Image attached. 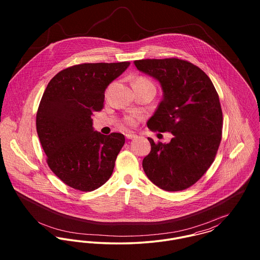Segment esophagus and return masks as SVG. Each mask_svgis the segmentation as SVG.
Segmentation results:
<instances>
[{
    "instance_id": "1",
    "label": "esophagus",
    "mask_w": 260,
    "mask_h": 260,
    "mask_svg": "<svg viewBox=\"0 0 260 260\" xmlns=\"http://www.w3.org/2000/svg\"><path fill=\"white\" fill-rule=\"evenodd\" d=\"M125 136H126L127 139H135L137 137V135L133 134V133H127Z\"/></svg>"
}]
</instances>
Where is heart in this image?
Here are the masks:
<instances>
[{"label": "heart", "mask_w": 260, "mask_h": 260, "mask_svg": "<svg viewBox=\"0 0 260 260\" xmlns=\"http://www.w3.org/2000/svg\"><path fill=\"white\" fill-rule=\"evenodd\" d=\"M133 85H153L149 80L144 77H139L137 79L134 80ZM126 123L128 124H133L134 123V119L132 117H127L126 118Z\"/></svg>", "instance_id": "heart-1"}]
</instances>
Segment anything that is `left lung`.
<instances>
[{
	"instance_id": "8db88e82",
	"label": "left lung",
	"mask_w": 260,
	"mask_h": 260,
	"mask_svg": "<svg viewBox=\"0 0 260 260\" xmlns=\"http://www.w3.org/2000/svg\"><path fill=\"white\" fill-rule=\"evenodd\" d=\"M134 65L156 79L163 91L149 129L173 135L167 144L148 138L151 151L142 162L144 172L163 190H184L208 170L219 147L223 121L218 94L209 77L184 60L146 59Z\"/></svg>"
}]
</instances>
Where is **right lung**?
<instances>
[{
    "mask_svg": "<svg viewBox=\"0 0 260 260\" xmlns=\"http://www.w3.org/2000/svg\"><path fill=\"white\" fill-rule=\"evenodd\" d=\"M129 65H75L54 76L43 94L36 117L38 136L50 169L74 189L93 191L112 175L125 137L94 131L91 116L102 110L105 90Z\"/></svg>",
    "mask_w": 260,
    "mask_h": 260,
    "instance_id": "obj_1",
    "label": "right lung"
}]
</instances>
